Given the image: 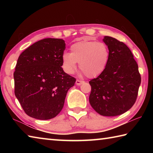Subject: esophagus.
<instances>
[{"mask_svg": "<svg viewBox=\"0 0 153 153\" xmlns=\"http://www.w3.org/2000/svg\"><path fill=\"white\" fill-rule=\"evenodd\" d=\"M83 83H84V82H83V81H81V80H79V79H77L76 82V84L77 85V86H80V85L82 84Z\"/></svg>", "mask_w": 153, "mask_h": 153, "instance_id": "34e87169", "label": "esophagus"}]
</instances>
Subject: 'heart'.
<instances>
[{"label": "heart", "instance_id": "obj_1", "mask_svg": "<svg viewBox=\"0 0 153 153\" xmlns=\"http://www.w3.org/2000/svg\"><path fill=\"white\" fill-rule=\"evenodd\" d=\"M70 49L71 53L65 52L61 56L65 73L74 74L77 63L89 78L100 76L105 70L109 61V50L105 43L84 40L73 44Z\"/></svg>", "mask_w": 153, "mask_h": 153}]
</instances>
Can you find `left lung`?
I'll return each mask as SVG.
<instances>
[{"label":"left lung","mask_w":153,"mask_h":153,"mask_svg":"<svg viewBox=\"0 0 153 153\" xmlns=\"http://www.w3.org/2000/svg\"><path fill=\"white\" fill-rule=\"evenodd\" d=\"M103 42L109 50V61L105 70L89 82V101L100 115L111 117L121 115L134 105L141 77L126 45L110 36H105Z\"/></svg>","instance_id":"left-lung-1"}]
</instances>
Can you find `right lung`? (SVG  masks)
Here are the masks:
<instances>
[{
	"label": "right lung",
	"instance_id": "add662e5",
	"mask_svg": "<svg viewBox=\"0 0 153 153\" xmlns=\"http://www.w3.org/2000/svg\"><path fill=\"white\" fill-rule=\"evenodd\" d=\"M65 49L63 40L45 38L18 58L13 74L15 95L30 117L50 120L63 108L67 93L76 81L61 67Z\"/></svg>",
	"mask_w": 153,
	"mask_h": 153
}]
</instances>
